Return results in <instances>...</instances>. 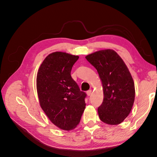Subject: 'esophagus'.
I'll return each mask as SVG.
<instances>
[{
	"label": "esophagus",
	"mask_w": 157,
	"mask_h": 157,
	"mask_svg": "<svg viewBox=\"0 0 157 157\" xmlns=\"http://www.w3.org/2000/svg\"><path fill=\"white\" fill-rule=\"evenodd\" d=\"M91 92H92L91 90H88V91H87V95L88 96H90L91 94Z\"/></svg>",
	"instance_id": "obj_1"
}]
</instances>
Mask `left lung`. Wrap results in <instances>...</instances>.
<instances>
[{
  "label": "left lung",
  "instance_id": "left-lung-1",
  "mask_svg": "<svg viewBox=\"0 0 157 157\" xmlns=\"http://www.w3.org/2000/svg\"><path fill=\"white\" fill-rule=\"evenodd\" d=\"M99 75L104 98L98 108L102 122L110 125L122 122L130 113L135 99V86L129 70L114 51L106 49L86 57Z\"/></svg>",
  "mask_w": 157,
  "mask_h": 157
}]
</instances>
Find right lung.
Returning a JSON list of instances; mask_svg holds the SVG:
<instances>
[{
    "mask_svg": "<svg viewBox=\"0 0 157 157\" xmlns=\"http://www.w3.org/2000/svg\"><path fill=\"white\" fill-rule=\"evenodd\" d=\"M78 59L66 52H52L43 60L37 75L41 107L52 124L67 131L77 126L86 105V93L71 76Z\"/></svg>",
    "mask_w": 157,
    "mask_h": 157,
    "instance_id": "obj_1",
    "label": "right lung"
}]
</instances>
